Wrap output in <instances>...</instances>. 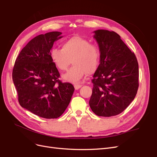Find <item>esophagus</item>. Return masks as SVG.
Here are the masks:
<instances>
[{"instance_id":"esophagus-1","label":"esophagus","mask_w":157,"mask_h":157,"mask_svg":"<svg viewBox=\"0 0 157 157\" xmlns=\"http://www.w3.org/2000/svg\"><path fill=\"white\" fill-rule=\"evenodd\" d=\"M74 86H75V90H78L80 88L82 87V85H81V84H75Z\"/></svg>"}]
</instances>
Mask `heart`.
<instances>
[{"instance_id": "obj_1", "label": "heart", "mask_w": 157, "mask_h": 157, "mask_svg": "<svg viewBox=\"0 0 157 157\" xmlns=\"http://www.w3.org/2000/svg\"><path fill=\"white\" fill-rule=\"evenodd\" d=\"M50 56L56 67L62 71L68 69L72 60L74 65L63 78L69 82L78 83L86 73L92 74L96 71L100 62L101 51L97 44L77 35L65 40L62 48H52Z\"/></svg>"}]
</instances>
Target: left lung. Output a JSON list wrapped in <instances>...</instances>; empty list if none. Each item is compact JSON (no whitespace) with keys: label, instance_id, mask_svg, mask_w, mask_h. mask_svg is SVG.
I'll return each mask as SVG.
<instances>
[{"label":"left lung","instance_id":"left-lung-1","mask_svg":"<svg viewBox=\"0 0 157 157\" xmlns=\"http://www.w3.org/2000/svg\"><path fill=\"white\" fill-rule=\"evenodd\" d=\"M101 51L100 63L94 74L92 111L99 117L115 116L134 100L139 86V67L134 52L114 31H94Z\"/></svg>","mask_w":157,"mask_h":157}]
</instances>
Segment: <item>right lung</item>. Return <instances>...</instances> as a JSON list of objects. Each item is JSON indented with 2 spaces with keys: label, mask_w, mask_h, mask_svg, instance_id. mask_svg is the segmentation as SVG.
<instances>
[{
  "label": "right lung",
  "mask_w": 157,
  "mask_h": 157,
  "mask_svg": "<svg viewBox=\"0 0 157 157\" xmlns=\"http://www.w3.org/2000/svg\"><path fill=\"white\" fill-rule=\"evenodd\" d=\"M61 35L54 31L33 38L19 54L12 71L20 105L44 118L62 115L75 90L73 84L59 80V73L50 56Z\"/></svg>",
  "instance_id": "1"
}]
</instances>
